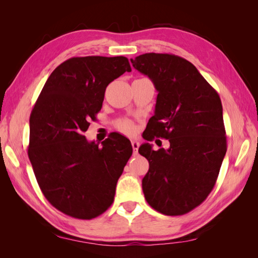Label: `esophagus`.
I'll list each match as a JSON object with an SVG mask.
<instances>
[{
	"label": "esophagus",
	"instance_id": "esophagus-1",
	"mask_svg": "<svg viewBox=\"0 0 258 258\" xmlns=\"http://www.w3.org/2000/svg\"><path fill=\"white\" fill-rule=\"evenodd\" d=\"M131 145H132V148H134L135 155H137V154H138V150H139V146H140L139 142H138V141H132V142H131Z\"/></svg>",
	"mask_w": 258,
	"mask_h": 258
}]
</instances>
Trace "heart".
<instances>
[{
    "instance_id": "1",
    "label": "heart",
    "mask_w": 258,
    "mask_h": 258,
    "mask_svg": "<svg viewBox=\"0 0 258 258\" xmlns=\"http://www.w3.org/2000/svg\"><path fill=\"white\" fill-rule=\"evenodd\" d=\"M116 128L118 129L120 132H122V134L128 135V136L135 135L137 131L136 123L129 119H121L119 121H117Z\"/></svg>"
}]
</instances>
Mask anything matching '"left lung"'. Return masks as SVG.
Returning a JSON list of instances; mask_svg holds the SVG:
<instances>
[{
  "instance_id": "8db88e82",
  "label": "left lung",
  "mask_w": 258,
  "mask_h": 258,
  "mask_svg": "<svg viewBox=\"0 0 258 258\" xmlns=\"http://www.w3.org/2000/svg\"><path fill=\"white\" fill-rule=\"evenodd\" d=\"M131 63L158 91L147 141L169 140L168 150L140 146L150 169L142 179L147 204L165 215H183L212 191L227 151L223 107L216 90L192 63L172 53L140 54Z\"/></svg>"
}]
</instances>
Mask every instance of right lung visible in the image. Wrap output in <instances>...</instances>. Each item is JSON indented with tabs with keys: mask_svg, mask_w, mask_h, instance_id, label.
<instances>
[{
	"mask_svg": "<svg viewBox=\"0 0 258 258\" xmlns=\"http://www.w3.org/2000/svg\"><path fill=\"white\" fill-rule=\"evenodd\" d=\"M131 72L126 57H74L45 83L30 115L28 156L38 186L60 212L91 220L111 207L132 155L129 140L111 134L102 144L84 134L101 111L107 85Z\"/></svg>",
	"mask_w": 258,
	"mask_h": 258,
	"instance_id": "right-lung-1",
	"label": "right lung"
}]
</instances>
